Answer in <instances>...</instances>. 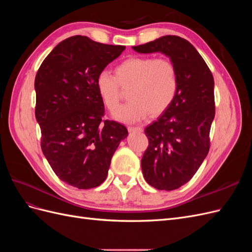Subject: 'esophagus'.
I'll return each mask as SVG.
<instances>
[{
    "label": "esophagus",
    "mask_w": 252,
    "mask_h": 252,
    "mask_svg": "<svg viewBox=\"0 0 252 252\" xmlns=\"http://www.w3.org/2000/svg\"><path fill=\"white\" fill-rule=\"evenodd\" d=\"M128 131L129 132H134V131H139L142 132L143 128L142 127H133V126H128Z\"/></svg>",
    "instance_id": "esophagus-1"
}]
</instances>
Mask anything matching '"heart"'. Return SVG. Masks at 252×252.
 Returning <instances> with one entry per match:
<instances>
[{"mask_svg":"<svg viewBox=\"0 0 252 252\" xmlns=\"http://www.w3.org/2000/svg\"><path fill=\"white\" fill-rule=\"evenodd\" d=\"M95 88L104 106L114 112L122 100V89L129 88L130 101L116 117L135 122L158 117L170 107L179 89L178 68L169 58L133 56L114 67V77L107 71L98 73Z\"/></svg>","mask_w":252,"mask_h":252,"instance_id":"obj_1","label":"heart"}]
</instances>
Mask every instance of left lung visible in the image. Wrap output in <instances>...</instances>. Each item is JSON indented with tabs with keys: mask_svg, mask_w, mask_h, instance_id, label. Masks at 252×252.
<instances>
[{
	"mask_svg": "<svg viewBox=\"0 0 252 252\" xmlns=\"http://www.w3.org/2000/svg\"><path fill=\"white\" fill-rule=\"evenodd\" d=\"M133 49L140 53L163 52L178 68L177 96L145 129L149 144L141 161L148 184L169 191L191 180L208 155L216 114L215 81L200 53L178 35H165Z\"/></svg>",
	"mask_w": 252,
	"mask_h": 252,
	"instance_id": "8db88e82",
	"label": "left lung"
}]
</instances>
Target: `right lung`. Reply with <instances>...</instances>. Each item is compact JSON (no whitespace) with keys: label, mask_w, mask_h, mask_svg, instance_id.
<instances>
[{"label":"right lung","mask_w":252,"mask_h":252,"mask_svg":"<svg viewBox=\"0 0 252 252\" xmlns=\"http://www.w3.org/2000/svg\"><path fill=\"white\" fill-rule=\"evenodd\" d=\"M125 46L73 35L43 61L34 80L35 119L41 148L61 181L79 189L100 186L127 128L103 120L105 107L95 88L98 73Z\"/></svg>","instance_id":"right-lung-1"}]
</instances>
